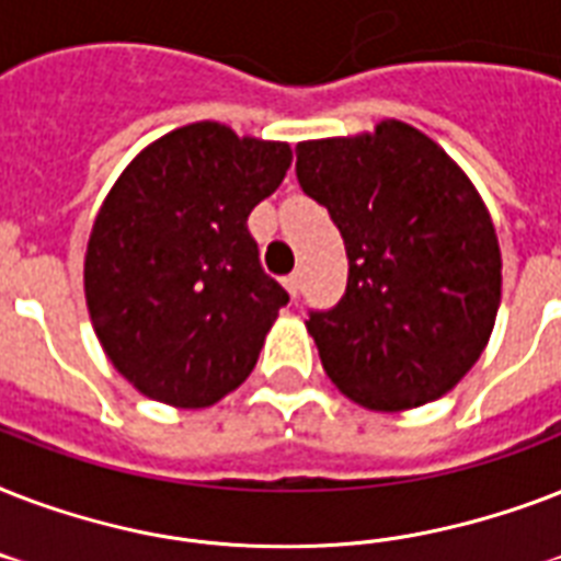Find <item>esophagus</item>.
<instances>
[{"instance_id": "esophagus-1", "label": "esophagus", "mask_w": 561, "mask_h": 561, "mask_svg": "<svg viewBox=\"0 0 561 561\" xmlns=\"http://www.w3.org/2000/svg\"><path fill=\"white\" fill-rule=\"evenodd\" d=\"M285 288H288L290 297L297 299L299 288H302V273H290V276H285Z\"/></svg>"}]
</instances>
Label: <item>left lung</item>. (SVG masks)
<instances>
[{"mask_svg":"<svg viewBox=\"0 0 561 561\" xmlns=\"http://www.w3.org/2000/svg\"><path fill=\"white\" fill-rule=\"evenodd\" d=\"M297 180L341 229V302L308 311L325 375L369 410L439 399L486 350L501 250L478 188L416 127L297 145Z\"/></svg>","mask_w":561,"mask_h":561,"instance_id":"8db88e82","label":"left lung"}]
</instances>
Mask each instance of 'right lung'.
Listing matches in <instances>:
<instances>
[{"label":"right lung","mask_w":561,"mask_h":561,"mask_svg":"<svg viewBox=\"0 0 561 561\" xmlns=\"http://www.w3.org/2000/svg\"><path fill=\"white\" fill-rule=\"evenodd\" d=\"M288 169L285 142L197 122L148 145L110 188L83 290L107 358L148 399L209 408L253 373L288 290L262 271L247 218Z\"/></svg>","instance_id":"add662e5"}]
</instances>
